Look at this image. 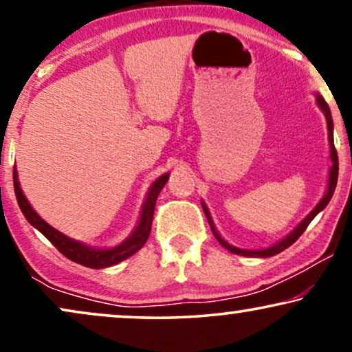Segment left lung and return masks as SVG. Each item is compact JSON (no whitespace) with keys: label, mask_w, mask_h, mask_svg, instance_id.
<instances>
[{"label":"left lung","mask_w":352,"mask_h":352,"mask_svg":"<svg viewBox=\"0 0 352 352\" xmlns=\"http://www.w3.org/2000/svg\"><path fill=\"white\" fill-rule=\"evenodd\" d=\"M316 102H317V107L322 110V113L325 115V120H327V129H329L330 160H331V166H330V170H329V182H327V190H325L324 197H322L319 204L316 205V208L312 210L311 213L307 214L306 218L302 219L301 223L298 224L295 229L292 230L290 234H287L283 239L277 240V242L272 243L271 247L261 248V250H243V248L234 247V245H230L228 240H224L223 237H221V234L218 232V229H216V226L213 223V218H211L208 206L205 205V201H201V208H204V211H205V216H206V219H208L211 230H213V235H214L216 240H218V242L223 245L226 250H229L230 253L240 254V256H248V258H269V256H274V254H278L280 252H283V250H285V248L290 247V245L295 243L298 239H300V235L305 232L306 228H307V226H309L311 221L314 219L316 216L319 214L320 211L324 210L327 205H329V201L331 200V197H333V192H335V187H336V181H338V155H336L335 142H333V120H331V113H330L329 104L325 102L324 98H322L320 94H316Z\"/></svg>","instance_id":"obj_1"}]
</instances>
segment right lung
<instances>
[{
    "mask_svg": "<svg viewBox=\"0 0 352 352\" xmlns=\"http://www.w3.org/2000/svg\"><path fill=\"white\" fill-rule=\"evenodd\" d=\"M14 190H16V199L17 204L21 206L23 216L30 223L33 228L40 230L59 252L64 254L65 258H69L70 261L78 263L81 266L91 267V269H104L115 266V264L124 261V259L133 256L134 253L139 252L144 247V243L147 242L148 235H151L152 229V219H153V210H155V204L158 199V194L165 187L170 177V173H163L162 176H158L155 181L152 182L148 187L146 200H144L141 214H139L136 228L133 229V232L123 240L122 243L112 248H96L91 247L88 243L80 242V240L70 239L69 235L62 234L60 230L52 228L51 224H47L40 214L33 210L30 201L27 200V197L23 195V190L19 182L17 168L14 166Z\"/></svg>",
    "mask_w": 352,
    "mask_h": 352,
    "instance_id": "add662e5",
    "label": "right lung"
}]
</instances>
